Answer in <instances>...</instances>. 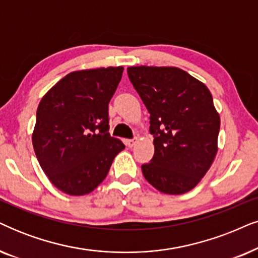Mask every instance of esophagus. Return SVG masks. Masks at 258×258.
Instances as JSON below:
<instances>
[{
  "instance_id": "1",
  "label": "esophagus",
  "mask_w": 258,
  "mask_h": 258,
  "mask_svg": "<svg viewBox=\"0 0 258 258\" xmlns=\"http://www.w3.org/2000/svg\"><path fill=\"white\" fill-rule=\"evenodd\" d=\"M135 143H136V139H128V140H125V145L128 146L129 148H132V147L135 146Z\"/></svg>"
}]
</instances>
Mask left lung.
Wrapping results in <instances>:
<instances>
[{
	"label": "left lung",
	"instance_id": "8db88e82",
	"mask_svg": "<svg viewBox=\"0 0 258 258\" xmlns=\"http://www.w3.org/2000/svg\"><path fill=\"white\" fill-rule=\"evenodd\" d=\"M150 113L153 159L142 165L150 185L167 195L195 188L217 154L220 118L205 84L178 68H128Z\"/></svg>",
	"mask_w": 258,
	"mask_h": 258
}]
</instances>
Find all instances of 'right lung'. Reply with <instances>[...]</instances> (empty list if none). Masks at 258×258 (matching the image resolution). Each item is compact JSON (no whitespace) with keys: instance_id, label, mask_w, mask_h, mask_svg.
Wrapping results in <instances>:
<instances>
[{"instance_id":"add662e5","label":"right lung","mask_w":258,"mask_h":258,"mask_svg":"<svg viewBox=\"0 0 258 258\" xmlns=\"http://www.w3.org/2000/svg\"><path fill=\"white\" fill-rule=\"evenodd\" d=\"M122 73V66L71 72L40 102L33 147L49 181L63 193L92 192L124 149L108 133L109 102Z\"/></svg>"}]
</instances>
